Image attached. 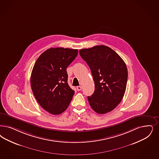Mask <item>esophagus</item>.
Masks as SVG:
<instances>
[{"label":"esophagus","mask_w":159,"mask_h":159,"mask_svg":"<svg viewBox=\"0 0 159 159\" xmlns=\"http://www.w3.org/2000/svg\"><path fill=\"white\" fill-rule=\"evenodd\" d=\"M82 86H77L76 88L77 90V91H80V90H82Z\"/></svg>","instance_id":"obj_1"}]
</instances>
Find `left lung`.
<instances>
[{"instance_id": "obj_1", "label": "left lung", "mask_w": 159, "mask_h": 159, "mask_svg": "<svg viewBox=\"0 0 159 159\" xmlns=\"http://www.w3.org/2000/svg\"><path fill=\"white\" fill-rule=\"evenodd\" d=\"M89 66L94 82L95 90L88 96L92 109L105 114L115 109L126 91L128 73L125 61L109 47L100 45L79 50Z\"/></svg>"}]
</instances>
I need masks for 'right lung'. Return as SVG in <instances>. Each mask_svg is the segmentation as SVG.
Listing matches in <instances>:
<instances>
[{
  "label": "right lung",
  "instance_id": "add662e5",
  "mask_svg": "<svg viewBox=\"0 0 159 159\" xmlns=\"http://www.w3.org/2000/svg\"><path fill=\"white\" fill-rule=\"evenodd\" d=\"M77 54V49L50 48L33 66L30 77L33 94L41 107L52 115L62 113L71 102L75 91L68 84L66 69Z\"/></svg>",
  "mask_w": 159,
  "mask_h": 159
}]
</instances>
